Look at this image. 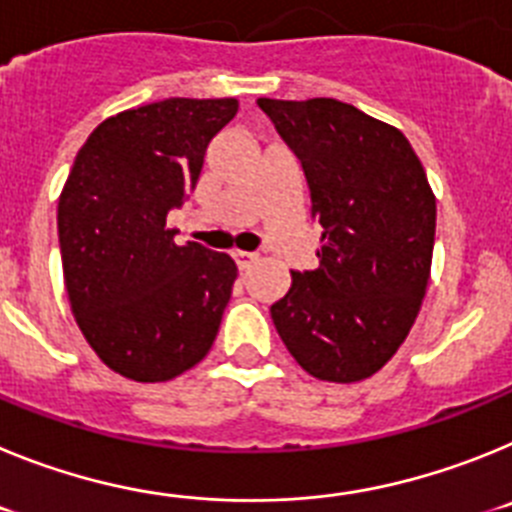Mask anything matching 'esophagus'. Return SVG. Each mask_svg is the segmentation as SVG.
<instances>
[{"label": "esophagus", "instance_id": "esophagus-1", "mask_svg": "<svg viewBox=\"0 0 512 512\" xmlns=\"http://www.w3.org/2000/svg\"><path fill=\"white\" fill-rule=\"evenodd\" d=\"M259 259V256H256V253H248V251H233V261L235 264H238V269L241 271H246L248 266L253 264V261Z\"/></svg>", "mask_w": 512, "mask_h": 512}]
</instances>
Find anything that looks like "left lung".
I'll list each match as a JSON object with an SVG mask.
<instances>
[{"instance_id": "1", "label": "left lung", "mask_w": 512, "mask_h": 512, "mask_svg": "<svg viewBox=\"0 0 512 512\" xmlns=\"http://www.w3.org/2000/svg\"><path fill=\"white\" fill-rule=\"evenodd\" d=\"M300 158L323 225L318 269L271 305L284 346L323 382H361L408 338L431 277L436 197L408 138L330 97L259 99Z\"/></svg>"}]
</instances>
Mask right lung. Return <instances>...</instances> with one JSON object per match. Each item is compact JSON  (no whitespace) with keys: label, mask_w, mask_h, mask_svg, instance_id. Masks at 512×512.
<instances>
[{"label":"right lung","mask_w":512,"mask_h":512,"mask_svg":"<svg viewBox=\"0 0 512 512\" xmlns=\"http://www.w3.org/2000/svg\"><path fill=\"white\" fill-rule=\"evenodd\" d=\"M238 99L171 97L107 117L76 153L58 200L71 312L112 372L169 382L212 348L238 277L228 253L176 246L182 207L210 140Z\"/></svg>","instance_id":"right-lung-1"}]
</instances>
